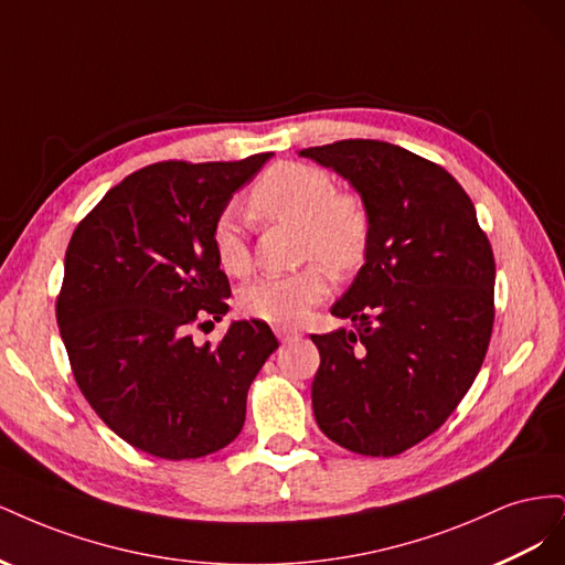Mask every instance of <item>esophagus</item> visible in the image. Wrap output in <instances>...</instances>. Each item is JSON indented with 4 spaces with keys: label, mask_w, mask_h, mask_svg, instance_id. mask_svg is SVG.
I'll return each mask as SVG.
<instances>
[{
    "label": "esophagus",
    "mask_w": 565,
    "mask_h": 565,
    "mask_svg": "<svg viewBox=\"0 0 565 565\" xmlns=\"http://www.w3.org/2000/svg\"><path fill=\"white\" fill-rule=\"evenodd\" d=\"M276 334L280 341H292V339H299L301 332L297 328H289V324H278L276 328Z\"/></svg>",
    "instance_id": "34e87169"
}]
</instances>
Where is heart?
Segmentation results:
<instances>
[{
    "instance_id": "b5f03b06",
    "label": "heart",
    "mask_w": 565,
    "mask_h": 565,
    "mask_svg": "<svg viewBox=\"0 0 565 565\" xmlns=\"http://www.w3.org/2000/svg\"><path fill=\"white\" fill-rule=\"evenodd\" d=\"M249 210L268 224L297 226L301 259H320L334 270H351L363 262L370 237L363 200L337 191L332 177L313 164L280 162L270 167L252 188ZM212 247L228 276H247L249 249L235 210L216 218ZM322 264L252 282L241 295L243 311L276 324L299 322L311 306L330 295V273Z\"/></svg>"
}]
</instances>
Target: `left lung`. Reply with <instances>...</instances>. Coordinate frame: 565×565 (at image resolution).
Segmentation results:
<instances>
[{
    "label": "left lung",
    "mask_w": 565,
    "mask_h": 565,
    "mask_svg": "<svg viewBox=\"0 0 565 565\" xmlns=\"http://www.w3.org/2000/svg\"><path fill=\"white\" fill-rule=\"evenodd\" d=\"M361 195L365 264L311 334L320 431L358 455L393 457L446 422L490 344L494 259L473 202L443 167L401 146L349 139L299 150Z\"/></svg>",
    "instance_id": "obj_1"
}]
</instances>
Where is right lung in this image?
Masks as SVG:
<instances>
[{
  "mask_svg": "<svg viewBox=\"0 0 565 565\" xmlns=\"http://www.w3.org/2000/svg\"><path fill=\"white\" fill-rule=\"evenodd\" d=\"M270 158L143 167L110 188L67 245L56 318L75 382L96 415L148 455L226 448L278 349L262 320H233L216 347L188 334L231 309L212 231Z\"/></svg>",
  "mask_w": 565,
  "mask_h": 565,
  "instance_id": "obj_1",
  "label": "right lung"
}]
</instances>
